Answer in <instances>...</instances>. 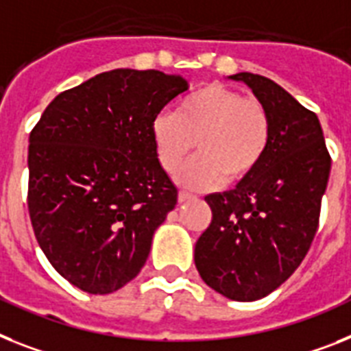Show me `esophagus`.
<instances>
[{"label": "esophagus", "mask_w": 351, "mask_h": 351, "mask_svg": "<svg viewBox=\"0 0 351 351\" xmlns=\"http://www.w3.org/2000/svg\"><path fill=\"white\" fill-rule=\"evenodd\" d=\"M192 199H195V197H193L192 193H186V192H179V195H178V201H179V202L192 201Z\"/></svg>", "instance_id": "34e87169"}]
</instances>
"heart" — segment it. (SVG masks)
I'll return each instance as SVG.
<instances>
[{"mask_svg":"<svg viewBox=\"0 0 351 351\" xmlns=\"http://www.w3.org/2000/svg\"><path fill=\"white\" fill-rule=\"evenodd\" d=\"M150 138L165 172L173 173L197 147L199 158L178 173L188 188H211L247 181L267 156L273 118L256 97L221 82L202 86L178 106L176 114L152 120Z\"/></svg>","mask_w":351,"mask_h":351,"instance_id":"b5f03b06","label":"heart"}]
</instances>
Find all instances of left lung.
Segmentation results:
<instances>
[{
  "label": "left lung",
  "mask_w": 351,
  "mask_h": 351,
  "mask_svg": "<svg viewBox=\"0 0 351 351\" xmlns=\"http://www.w3.org/2000/svg\"><path fill=\"white\" fill-rule=\"evenodd\" d=\"M230 78L267 106L273 140L247 181L204 197L211 222L197 240L195 267L222 296L254 301L276 291L308 253L332 159L315 112L282 86L247 71Z\"/></svg>",
  "instance_id": "left-lung-1"
}]
</instances>
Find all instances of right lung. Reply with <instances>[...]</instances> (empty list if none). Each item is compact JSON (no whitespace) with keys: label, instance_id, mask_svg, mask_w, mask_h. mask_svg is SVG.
<instances>
[{"label":"right lung","instance_id":"1","mask_svg":"<svg viewBox=\"0 0 351 351\" xmlns=\"http://www.w3.org/2000/svg\"><path fill=\"white\" fill-rule=\"evenodd\" d=\"M186 89L158 69H112L57 95L32 129V228L55 271L80 291H118L149 258L178 202L150 125Z\"/></svg>","mask_w":351,"mask_h":351}]
</instances>
